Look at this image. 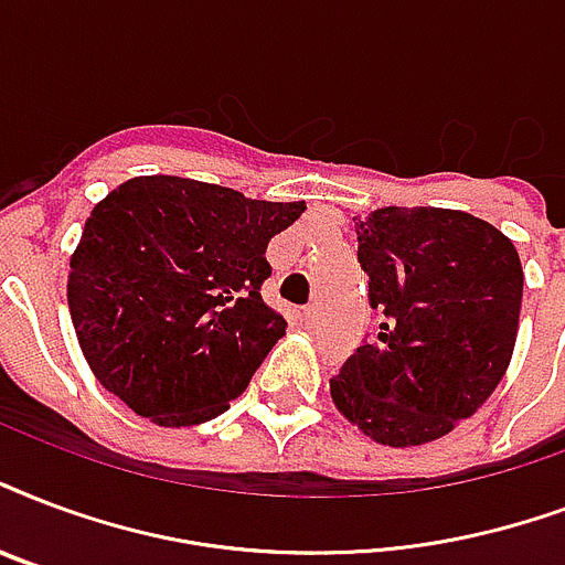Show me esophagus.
Returning <instances> with one entry per match:
<instances>
[{
    "label": "esophagus",
    "mask_w": 565,
    "mask_h": 565,
    "mask_svg": "<svg viewBox=\"0 0 565 565\" xmlns=\"http://www.w3.org/2000/svg\"><path fill=\"white\" fill-rule=\"evenodd\" d=\"M301 322H305V326H308V329H317V326H320V308H305V311H301Z\"/></svg>",
    "instance_id": "34e87169"
}]
</instances>
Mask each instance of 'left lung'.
I'll use <instances>...</instances> for the list:
<instances>
[{
	"mask_svg": "<svg viewBox=\"0 0 565 565\" xmlns=\"http://www.w3.org/2000/svg\"><path fill=\"white\" fill-rule=\"evenodd\" d=\"M373 343L329 382L331 403L376 445L415 447L471 417L510 367L524 273L510 236L441 206L355 218Z\"/></svg>",
	"mask_w": 565,
	"mask_h": 565,
	"instance_id": "obj_1",
	"label": "left lung"
}]
</instances>
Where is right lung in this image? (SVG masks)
Wrapping results in <instances>:
<instances>
[{"label":"right lung","instance_id":"1","mask_svg":"<svg viewBox=\"0 0 565 565\" xmlns=\"http://www.w3.org/2000/svg\"><path fill=\"white\" fill-rule=\"evenodd\" d=\"M305 201L150 174L94 206L71 254L67 305L79 350L106 391L157 426L231 408L287 320L260 287L266 245Z\"/></svg>","mask_w":565,"mask_h":565}]
</instances>
